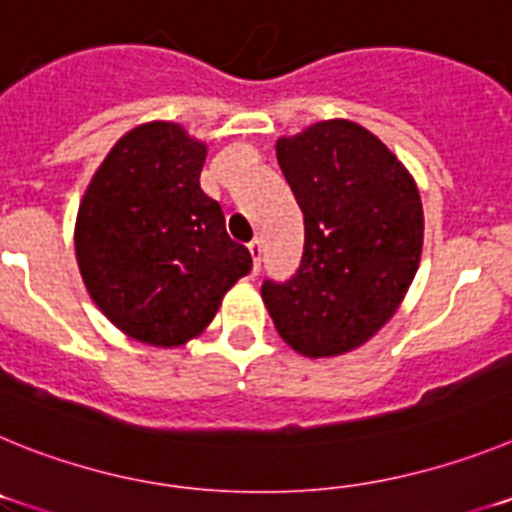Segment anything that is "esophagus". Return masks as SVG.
<instances>
[{"instance_id": "1", "label": "esophagus", "mask_w": 512, "mask_h": 512, "mask_svg": "<svg viewBox=\"0 0 512 512\" xmlns=\"http://www.w3.org/2000/svg\"><path fill=\"white\" fill-rule=\"evenodd\" d=\"M248 251H251L253 271H259V266H261V251H264V246H261V241H251V243H248Z\"/></svg>"}]
</instances>
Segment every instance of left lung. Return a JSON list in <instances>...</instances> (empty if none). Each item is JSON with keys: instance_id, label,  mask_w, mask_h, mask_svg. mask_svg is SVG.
<instances>
[{"instance_id": "left-lung-1", "label": "left lung", "mask_w": 512, "mask_h": 512, "mask_svg": "<svg viewBox=\"0 0 512 512\" xmlns=\"http://www.w3.org/2000/svg\"><path fill=\"white\" fill-rule=\"evenodd\" d=\"M277 161L305 215V253L261 297L284 343L307 359L364 346L402 305L423 253L413 174L351 120H320L277 140Z\"/></svg>"}]
</instances>
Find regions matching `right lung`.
I'll return each mask as SVG.
<instances>
[{
    "instance_id": "1",
    "label": "right lung",
    "mask_w": 512,
    "mask_h": 512,
    "mask_svg": "<svg viewBox=\"0 0 512 512\" xmlns=\"http://www.w3.org/2000/svg\"><path fill=\"white\" fill-rule=\"evenodd\" d=\"M205 156V140L179 122H143L110 148L79 202L74 246L84 287L104 318L148 346L200 336L253 266L202 192Z\"/></svg>"
}]
</instances>
